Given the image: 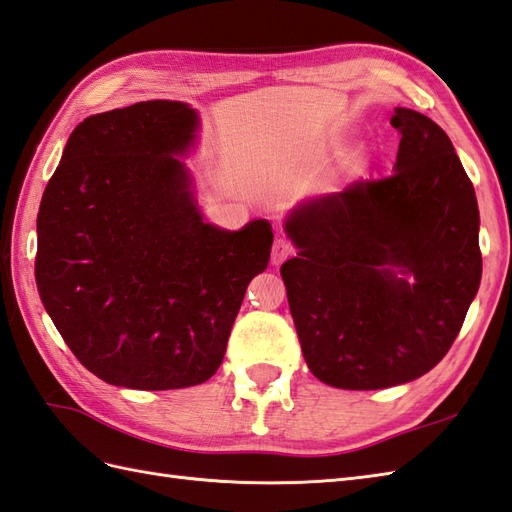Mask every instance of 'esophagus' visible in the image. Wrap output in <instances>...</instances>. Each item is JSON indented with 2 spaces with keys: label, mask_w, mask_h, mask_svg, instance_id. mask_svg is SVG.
<instances>
[{
  "label": "esophagus",
  "mask_w": 512,
  "mask_h": 512,
  "mask_svg": "<svg viewBox=\"0 0 512 512\" xmlns=\"http://www.w3.org/2000/svg\"><path fill=\"white\" fill-rule=\"evenodd\" d=\"M294 251H296V248L290 240L279 237V240H275V244H272V264H281V261L292 257Z\"/></svg>",
  "instance_id": "esophagus-1"
}]
</instances>
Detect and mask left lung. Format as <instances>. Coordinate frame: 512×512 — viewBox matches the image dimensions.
<instances>
[{
    "label": "left lung",
    "instance_id": "left-lung-1",
    "mask_svg": "<svg viewBox=\"0 0 512 512\" xmlns=\"http://www.w3.org/2000/svg\"><path fill=\"white\" fill-rule=\"evenodd\" d=\"M390 124L401 135L395 172L305 202L285 222L299 253L281 277L305 362L344 390L432 371L482 277L478 200L445 130L412 109Z\"/></svg>",
    "mask_w": 512,
    "mask_h": 512
}]
</instances>
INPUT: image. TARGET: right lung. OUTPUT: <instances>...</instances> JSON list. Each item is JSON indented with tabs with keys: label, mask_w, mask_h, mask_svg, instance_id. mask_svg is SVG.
I'll use <instances>...</instances> for the list:
<instances>
[{
	"label": "right lung",
	"mask_w": 512,
	"mask_h": 512,
	"mask_svg": "<svg viewBox=\"0 0 512 512\" xmlns=\"http://www.w3.org/2000/svg\"><path fill=\"white\" fill-rule=\"evenodd\" d=\"M198 117L148 100L69 135L37 218L39 296L71 353L106 384L172 390L222 364L248 283L270 259L266 220L202 222L174 154Z\"/></svg>",
	"instance_id": "right-lung-1"
}]
</instances>
